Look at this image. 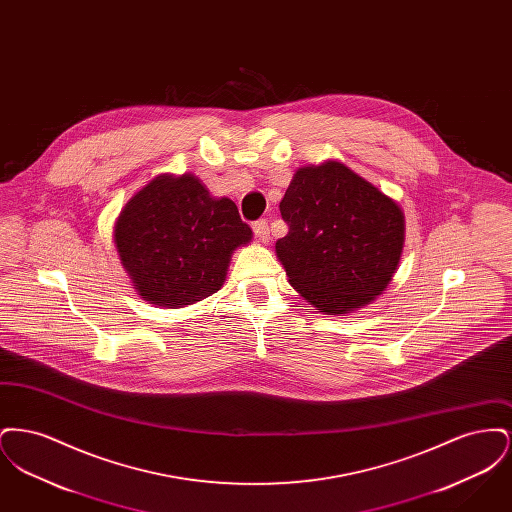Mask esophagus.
Segmentation results:
<instances>
[{
    "label": "esophagus",
    "mask_w": 512,
    "mask_h": 512,
    "mask_svg": "<svg viewBox=\"0 0 512 512\" xmlns=\"http://www.w3.org/2000/svg\"><path fill=\"white\" fill-rule=\"evenodd\" d=\"M253 232H255V236H257L261 242H268L270 230H268L267 220H255V222H253Z\"/></svg>",
    "instance_id": "1"
}]
</instances>
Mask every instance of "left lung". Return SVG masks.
<instances>
[{"label":"left lung","instance_id":"left-lung-1","mask_svg":"<svg viewBox=\"0 0 512 512\" xmlns=\"http://www.w3.org/2000/svg\"><path fill=\"white\" fill-rule=\"evenodd\" d=\"M288 234L276 253L290 284L320 313L343 315L386 290L399 265V205L345 165L295 172L280 201Z\"/></svg>","mask_w":512,"mask_h":512}]
</instances>
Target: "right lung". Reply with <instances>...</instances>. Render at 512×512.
I'll return each instance as SVG.
<instances>
[{"label":"right lung","instance_id":"right-lung-1","mask_svg":"<svg viewBox=\"0 0 512 512\" xmlns=\"http://www.w3.org/2000/svg\"><path fill=\"white\" fill-rule=\"evenodd\" d=\"M251 240L234 201L213 199L190 174L159 176L115 224L122 267L147 301L184 307L219 292L230 255Z\"/></svg>","mask_w":512,"mask_h":512}]
</instances>
